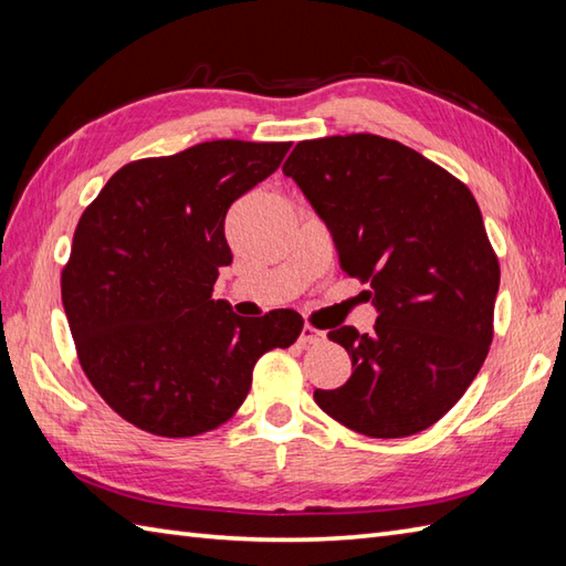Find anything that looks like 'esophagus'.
<instances>
[{
    "instance_id": "1",
    "label": "esophagus",
    "mask_w": 566,
    "mask_h": 566,
    "mask_svg": "<svg viewBox=\"0 0 566 566\" xmlns=\"http://www.w3.org/2000/svg\"><path fill=\"white\" fill-rule=\"evenodd\" d=\"M321 340H326V333L314 328L311 323H304L302 335H298V343H302V345H318Z\"/></svg>"
}]
</instances>
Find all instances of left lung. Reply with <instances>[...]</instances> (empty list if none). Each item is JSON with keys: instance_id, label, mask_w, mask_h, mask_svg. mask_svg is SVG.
Instances as JSON below:
<instances>
[{"instance_id": "obj_1", "label": "left lung", "mask_w": 566, "mask_h": 566, "mask_svg": "<svg viewBox=\"0 0 566 566\" xmlns=\"http://www.w3.org/2000/svg\"><path fill=\"white\" fill-rule=\"evenodd\" d=\"M326 221L340 270L369 282L375 333L331 331L353 375L314 399L369 438L430 428L462 399L494 338L499 258L472 191L399 140L347 134L296 143L284 163Z\"/></svg>"}]
</instances>
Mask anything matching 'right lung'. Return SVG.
Returning a JSON list of instances; mask_svg holds the SVG:
<instances>
[{
    "label": "right lung",
    "instance_id": "right-lung-1",
    "mask_svg": "<svg viewBox=\"0 0 566 566\" xmlns=\"http://www.w3.org/2000/svg\"><path fill=\"white\" fill-rule=\"evenodd\" d=\"M292 143L207 140L112 175L72 238L60 292L84 375L136 428L163 438L226 423L258 359L304 328L292 308L235 316L211 298L233 262L231 203L280 167Z\"/></svg>",
    "mask_w": 566,
    "mask_h": 566
}]
</instances>
